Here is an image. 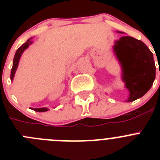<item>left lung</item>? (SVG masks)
<instances>
[{
	"instance_id": "8db88e82",
	"label": "left lung",
	"mask_w": 160,
	"mask_h": 160,
	"mask_svg": "<svg viewBox=\"0 0 160 160\" xmlns=\"http://www.w3.org/2000/svg\"><path fill=\"white\" fill-rule=\"evenodd\" d=\"M114 50L122 66V79L130 91L128 102L135 101L146 94L154 82L153 53L143 42L129 36L116 41Z\"/></svg>"
}]
</instances>
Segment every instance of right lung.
Here are the masks:
<instances>
[{
	"label": "right lung",
	"mask_w": 160,
	"mask_h": 160,
	"mask_svg": "<svg viewBox=\"0 0 160 160\" xmlns=\"http://www.w3.org/2000/svg\"><path fill=\"white\" fill-rule=\"evenodd\" d=\"M32 43L31 42V38H29L27 42L24 43L22 46L20 48H18V50L16 51V53H15V56H14L13 62H12V70H11V75H10V79L12 80L14 77V73H15V71H16L17 68H18V62H19L20 58H21V55L22 54V53L24 52L25 49H27L28 46ZM32 110L35 111H38V112H44V111H47L48 109L46 108V107H42V108H32Z\"/></svg>",
	"instance_id": "right-lung-1"
}]
</instances>
